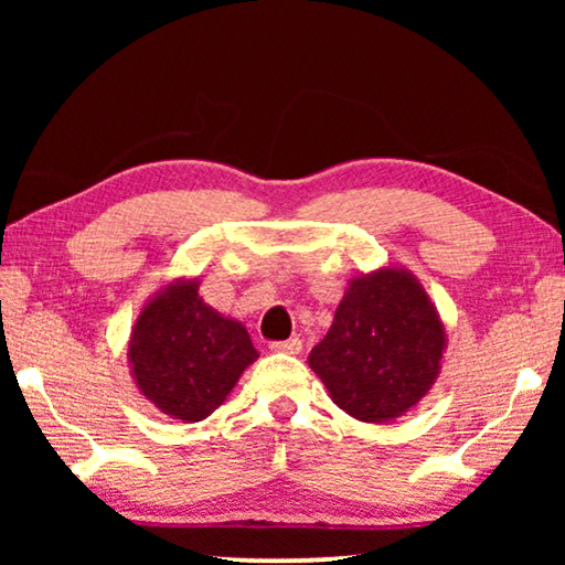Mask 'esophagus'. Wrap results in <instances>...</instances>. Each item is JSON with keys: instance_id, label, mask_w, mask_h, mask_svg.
<instances>
[{"instance_id": "esophagus-1", "label": "esophagus", "mask_w": 565, "mask_h": 565, "mask_svg": "<svg viewBox=\"0 0 565 565\" xmlns=\"http://www.w3.org/2000/svg\"><path fill=\"white\" fill-rule=\"evenodd\" d=\"M269 350L285 352V354H300V350H303V342H300L298 337H292V339H285V342H273L269 344Z\"/></svg>"}]
</instances>
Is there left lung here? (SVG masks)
Masks as SVG:
<instances>
[{
  "label": "left lung",
  "instance_id": "left-lung-1",
  "mask_svg": "<svg viewBox=\"0 0 565 565\" xmlns=\"http://www.w3.org/2000/svg\"><path fill=\"white\" fill-rule=\"evenodd\" d=\"M447 347L429 292L404 267L352 277L308 365L334 404L367 424L393 422L437 383Z\"/></svg>",
  "mask_w": 565,
  "mask_h": 565
}]
</instances>
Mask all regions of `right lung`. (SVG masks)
Returning <instances> with one entry per match:
<instances>
[{"mask_svg":"<svg viewBox=\"0 0 565 565\" xmlns=\"http://www.w3.org/2000/svg\"><path fill=\"white\" fill-rule=\"evenodd\" d=\"M200 277H177L146 300L128 339V365L141 396L180 422L218 408L259 352L242 321L200 298Z\"/></svg>","mask_w":565,"mask_h":565,"instance_id":"obj_1","label":"right lung"}]
</instances>
